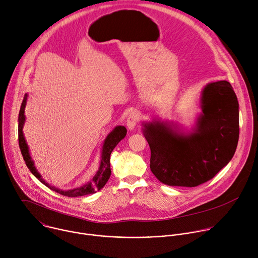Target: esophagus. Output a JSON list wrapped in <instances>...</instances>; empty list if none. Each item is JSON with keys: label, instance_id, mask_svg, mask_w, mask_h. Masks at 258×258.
Here are the masks:
<instances>
[{"label": "esophagus", "instance_id": "obj_1", "mask_svg": "<svg viewBox=\"0 0 258 258\" xmlns=\"http://www.w3.org/2000/svg\"><path fill=\"white\" fill-rule=\"evenodd\" d=\"M139 120V114L137 111H132L126 119V125L128 127V130H134L138 123Z\"/></svg>", "mask_w": 258, "mask_h": 258}]
</instances>
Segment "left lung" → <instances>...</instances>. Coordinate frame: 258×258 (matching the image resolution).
Listing matches in <instances>:
<instances>
[{
    "mask_svg": "<svg viewBox=\"0 0 258 258\" xmlns=\"http://www.w3.org/2000/svg\"><path fill=\"white\" fill-rule=\"evenodd\" d=\"M202 113L191 133L173 123H143L151 150L150 168L165 185L197 187L211 179L233 158L239 140V103L227 81L202 91Z\"/></svg>",
    "mask_w": 258,
    "mask_h": 258,
    "instance_id": "obj_1",
    "label": "left lung"
}]
</instances>
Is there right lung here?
Listing matches in <instances>:
<instances>
[{
	"label": "right lung",
	"instance_id": "add662e5",
	"mask_svg": "<svg viewBox=\"0 0 258 258\" xmlns=\"http://www.w3.org/2000/svg\"><path fill=\"white\" fill-rule=\"evenodd\" d=\"M26 100H27V95L24 96V99L22 101L21 107H20V111H19V116H18V141H19V148L21 151V154L23 156V159L25 161L26 166L30 170V172L38 178L41 182H43L45 186L50 188L51 190L67 197H81L85 195H90L94 194L97 191H100L108 181L110 175H111V169H110V155H111V152L116 147V145L125 137L126 135V128L122 125L116 126L111 133H110L107 138L104 141L103 147H102V155H101V162H100V167L97 171V173L94 175V177L87 182L86 185L73 189V190H67L63 191L60 190L54 186L49 185L48 182H46L45 179L42 178V175L38 172L36 168L34 167V163L29 155V150H28V146L26 144V141L24 139V135L22 132L23 124L25 121V115H24V109L26 105Z\"/></svg>",
	"mask_w": 258,
	"mask_h": 258
}]
</instances>
